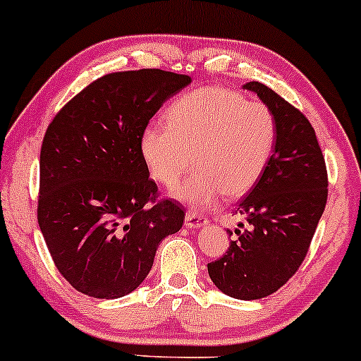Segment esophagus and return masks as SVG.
<instances>
[{"label": "esophagus", "mask_w": 361, "mask_h": 361, "mask_svg": "<svg viewBox=\"0 0 361 361\" xmlns=\"http://www.w3.org/2000/svg\"><path fill=\"white\" fill-rule=\"evenodd\" d=\"M208 221L209 220L202 213H196V212L185 213V226H188V228H200V226L206 225Z\"/></svg>", "instance_id": "esophagus-1"}]
</instances>
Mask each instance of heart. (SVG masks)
I'll return each instance as SVG.
<instances>
[{
    "instance_id": "heart-1",
    "label": "heart",
    "mask_w": 361,
    "mask_h": 361,
    "mask_svg": "<svg viewBox=\"0 0 361 361\" xmlns=\"http://www.w3.org/2000/svg\"><path fill=\"white\" fill-rule=\"evenodd\" d=\"M165 123L143 129L141 157L149 176L165 188H176L194 164L196 172L176 191L194 208H208L221 194L230 200L244 196L276 149L273 109L216 85L177 97L165 112Z\"/></svg>"
}]
</instances>
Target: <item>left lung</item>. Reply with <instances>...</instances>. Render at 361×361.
I'll list each match as a JSON object with an SVG mask.
<instances>
[{
    "instance_id": "1",
    "label": "left lung",
    "mask_w": 361,
    "mask_h": 361,
    "mask_svg": "<svg viewBox=\"0 0 361 361\" xmlns=\"http://www.w3.org/2000/svg\"><path fill=\"white\" fill-rule=\"evenodd\" d=\"M257 93L278 119L274 155L259 182L238 202L249 228L235 230L228 250L209 262L208 273L224 293L257 300L274 293L297 273L327 202L326 160L305 116L259 82ZM230 232V230H228ZM232 235V232H230Z\"/></svg>"
}]
</instances>
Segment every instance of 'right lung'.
<instances>
[{
  "instance_id": "add662e5",
  "label": "right lung",
  "mask_w": 361,
  "mask_h": 361,
  "mask_svg": "<svg viewBox=\"0 0 361 361\" xmlns=\"http://www.w3.org/2000/svg\"><path fill=\"white\" fill-rule=\"evenodd\" d=\"M191 76L164 70L100 76L64 105L40 148L37 220L63 278L93 298L131 293L185 212L161 197L140 137Z\"/></svg>"
}]
</instances>
